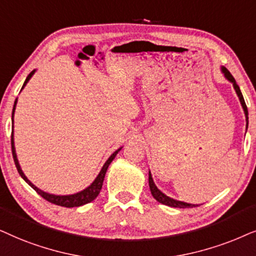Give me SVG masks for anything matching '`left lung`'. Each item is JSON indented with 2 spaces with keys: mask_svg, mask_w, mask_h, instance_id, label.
Masks as SVG:
<instances>
[{
  "mask_svg": "<svg viewBox=\"0 0 256 256\" xmlns=\"http://www.w3.org/2000/svg\"><path fill=\"white\" fill-rule=\"evenodd\" d=\"M221 71H222L224 76L226 77V80H228L232 84H233L235 92H236L238 97H239V100H240V103H241V105H242V108H244V116H246L247 128H248V110H247V105H246V103H244V96H242V94H241V90H240L239 85L236 84V82H235L234 77L232 76V74L226 69V68H224V66L221 68ZM148 185H150V190H151V193H152L153 198H154L156 202H159L160 204H162V205H166V206H170V207H176V208H190V207L199 206V205H193V204H187V202H179V200H174V199H172V198L165 196V194H164L162 190L156 188V184L153 182L151 172H148Z\"/></svg>",
  "mask_w": 256,
  "mask_h": 256,
  "instance_id": "8db88e82",
  "label": "left lung"
}]
</instances>
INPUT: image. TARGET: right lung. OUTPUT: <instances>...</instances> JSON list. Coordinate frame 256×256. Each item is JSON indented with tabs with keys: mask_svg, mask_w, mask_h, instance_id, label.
I'll return each instance as SVG.
<instances>
[{
	"mask_svg": "<svg viewBox=\"0 0 256 256\" xmlns=\"http://www.w3.org/2000/svg\"><path fill=\"white\" fill-rule=\"evenodd\" d=\"M36 70H32V72L28 74V77H26V80L24 82V84H23L22 88L26 86V83H28L30 78L32 77V74H35ZM21 88V90H22ZM16 103H17V98L15 100V103H14V108H12V158H14V162H15V165H16V168L17 171H18L20 176H22L23 179H24V182L28 184L29 186H32L34 190H36L37 193L40 194V196L44 198V199L46 200V202H49L51 204H54V205H58V206H63V207H80V206H83L85 204H88L91 202L92 200L96 199L98 196V194H100V190H102V186H103V182H104V178H105V173L108 171V165L112 162V160L114 159V156H117V153L120 151V148H118L117 151H114L112 154L110 156V158H108L105 164L103 165V168H102L100 174L97 176V178L94 180V182L91 184L90 186L86 187V188L80 190V192L78 193H74V194H70V196H54V194H50V193H46L44 192V190L37 188V187L34 185V184L30 182V180L26 178L24 176V173L21 170V166H20L18 164V160H17V156H16V151H15V145H14V112H15V108H16Z\"/></svg>",
	"mask_w": 256,
	"mask_h": 256,
	"instance_id": "right-lung-1",
	"label": "right lung"
}]
</instances>
